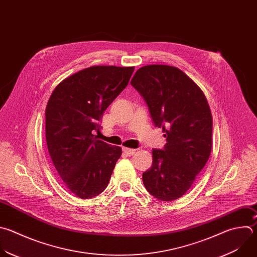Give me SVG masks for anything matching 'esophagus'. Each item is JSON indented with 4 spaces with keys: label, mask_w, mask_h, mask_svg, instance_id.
<instances>
[{
    "label": "esophagus",
    "mask_w": 257,
    "mask_h": 257,
    "mask_svg": "<svg viewBox=\"0 0 257 257\" xmlns=\"http://www.w3.org/2000/svg\"><path fill=\"white\" fill-rule=\"evenodd\" d=\"M123 152L127 155H133L135 153V149H132V148H127V147H123Z\"/></svg>",
    "instance_id": "34e87169"
}]
</instances>
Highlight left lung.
<instances>
[{
	"mask_svg": "<svg viewBox=\"0 0 257 257\" xmlns=\"http://www.w3.org/2000/svg\"><path fill=\"white\" fill-rule=\"evenodd\" d=\"M131 84L166 138L163 149H152V166L142 175L144 187L160 201L177 200L189 191L210 157L213 119L209 104L198 85L175 66H143Z\"/></svg>",
	"mask_w": 257,
	"mask_h": 257,
	"instance_id": "8db88e82",
	"label": "left lung"
}]
</instances>
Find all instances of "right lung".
Here are the masks:
<instances>
[{
	"label": "right lung",
	"instance_id": "add662e5",
	"mask_svg": "<svg viewBox=\"0 0 257 257\" xmlns=\"http://www.w3.org/2000/svg\"><path fill=\"white\" fill-rule=\"evenodd\" d=\"M134 67L98 65L62 80L45 110L47 148L67 189L80 199L100 195L108 186L119 146L99 140L104 112L127 87Z\"/></svg>",
	"mask_w": 257,
	"mask_h": 257
}]
</instances>
